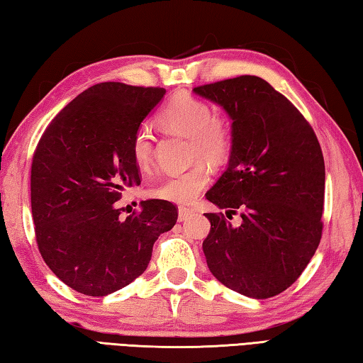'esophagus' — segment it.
Instances as JSON below:
<instances>
[{"instance_id": "obj_1", "label": "esophagus", "mask_w": 363, "mask_h": 363, "mask_svg": "<svg viewBox=\"0 0 363 363\" xmlns=\"http://www.w3.org/2000/svg\"><path fill=\"white\" fill-rule=\"evenodd\" d=\"M191 215H195V211L190 209V207L181 206L179 209H177V220H179V221H186L187 218L191 217Z\"/></svg>"}]
</instances>
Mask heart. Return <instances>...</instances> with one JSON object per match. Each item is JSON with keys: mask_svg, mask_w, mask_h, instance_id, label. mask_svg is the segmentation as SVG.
Returning a JSON list of instances; mask_svg holds the SVG:
<instances>
[{"mask_svg": "<svg viewBox=\"0 0 363 363\" xmlns=\"http://www.w3.org/2000/svg\"><path fill=\"white\" fill-rule=\"evenodd\" d=\"M162 126L190 138V157L204 159L211 164L225 162L233 146V129L225 115H213L206 101L190 95H176L162 107L157 115ZM152 135L140 128L133 137L130 154L134 164L146 169L152 162ZM211 181V169L203 160L184 172L167 174L154 184L150 194L174 204H189Z\"/></svg>", "mask_w": 363, "mask_h": 363, "instance_id": "heart-1", "label": "heart"}]
</instances>
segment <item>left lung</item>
<instances>
[{
  "label": "left lung",
  "instance_id": "obj_1",
  "mask_svg": "<svg viewBox=\"0 0 363 363\" xmlns=\"http://www.w3.org/2000/svg\"><path fill=\"white\" fill-rule=\"evenodd\" d=\"M230 118L228 167L206 198L240 225L204 213L207 267L240 295L265 299L289 289L318 248L325 159L313 129L287 98L257 76L195 87Z\"/></svg>",
  "mask_w": 363,
  "mask_h": 363
}]
</instances>
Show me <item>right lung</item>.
<instances>
[{"label": "right lung", "mask_w": 363, "mask_h": 363, "mask_svg": "<svg viewBox=\"0 0 363 363\" xmlns=\"http://www.w3.org/2000/svg\"><path fill=\"white\" fill-rule=\"evenodd\" d=\"M165 89L101 82L46 128L30 168V207L45 264L89 296L117 291L148 267L152 245L176 225V207L146 199L121 217L117 201L140 186L130 143Z\"/></svg>", "instance_id": "obj_1"}]
</instances>
